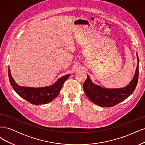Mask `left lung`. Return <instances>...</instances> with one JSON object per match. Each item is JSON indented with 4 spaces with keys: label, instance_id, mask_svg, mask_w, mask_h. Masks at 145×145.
<instances>
[{
    "label": "left lung",
    "instance_id": "left-lung-1",
    "mask_svg": "<svg viewBox=\"0 0 145 145\" xmlns=\"http://www.w3.org/2000/svg\"><path fill=\"white\" fill-rule=\"evenodd\" d=\"M135 75L129 84L123 88L106 89L93 84L88 76L83 83V90L87 97L94 104L102 107H112L128 98L135 90L138 79L139 59Z\"/></svg>",
    "mask_w": 145,
    "mask_h": 145
}]
</instances>
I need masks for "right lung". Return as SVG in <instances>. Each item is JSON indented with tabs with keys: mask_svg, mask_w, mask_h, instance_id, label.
<instances>
[{
	"mask_svg": "<svg viewBox=\"0 0 145 145\" xmlns=\"http://www.w3.org/2000/svg\"><path fill=\"white\" fill-rule=\"evenodd\" d=\"M70 74L60 78L52 85L42 88H29L20 86L13 79L8 68V77L11 86L21 97L35 105L46 104L53 100L59 94L64 82L68 79Z\"/></svg>",
	"mask_w": 145,
	"mask_h": 145,
	"instance_id": "right-lung-1",
	"label": "right lung"
}]
</instances>
